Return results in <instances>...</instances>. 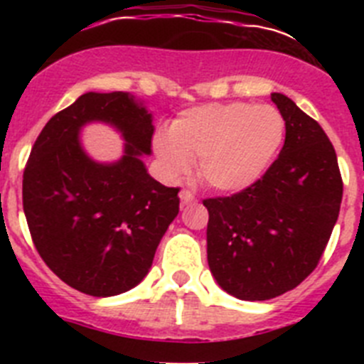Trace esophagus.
<instances>
[{
  "mask_svg": "<svg viewBox=\"0 0 364 364\" xmlns=\"http://www.w3.org/2000/svg\"><path fill=\"white\" fill-rule=\"evenodd\" d=\"M180 200H182V204H193L197 198H195V195L191 191L184 189V191H180Z\"/></svg>",
  "mask_w": 364,
  "mask_h": 364,
  "instance_id": "1",
  "label": "esophagus"
}]
</instances>
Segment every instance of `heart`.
Instances as JSON below:
<instances>
[{
	"label": "heart",
	"instance_id": "obj_1",
	"mask_svg": "<svg viewBox=\"0 0 364 364\" xmlns=\"http://www.w3.org/2000/svg\"><path fill=\"white\" fill-rule=\"evenodd\" d=\"M286 138V120L273 105L208 104L184 111L169 134L154 142L164 171L180 176L198 160V176L211 189L237 193L269 169Z\"/></svg>",
	"mask_w": 364,
	"mask_h": 364
}]
</instances>
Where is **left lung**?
I'll list each match as a JSON object with an SVG mask.
<instances>
[{"instance_id":"8db88e82","label":"left lung","mask_w":364,"mask_h":364,"mask_svg":"<svg viewBox=\"0 0 364 364\" xmlns=\"http://www.w3.org/2000/svg\"><path fill=\"white\" fill-rule=\"evenodd\" d=\"M286 120L279 159L255 184L205 198L208 264L222 290L266 301L294 290L317 268L343 200L337 154L314 118L273 92Z\"/></svg>"}]
</instances>
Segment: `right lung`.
<instances>
[{"instance_id": "obj_1", "label": "right lung", "mask_w": 364, "mask_h": 364, "mask_svg": "<svg viewBox=\"0 0 364 364\" xmlns=\"http://www.w3.org/2000/svg\"><path fill=\"white\" fill-rule=\"evenodd\" d=\"M117 127L126 140L114 164L89 159L79 129ZM153 117L127 92H85L56 112L23 171V211L38 253L65 284L92 297L124 294L142 281L160 239L178 215L180 188L149 176Z\"/></svg>"}]
</instances>
